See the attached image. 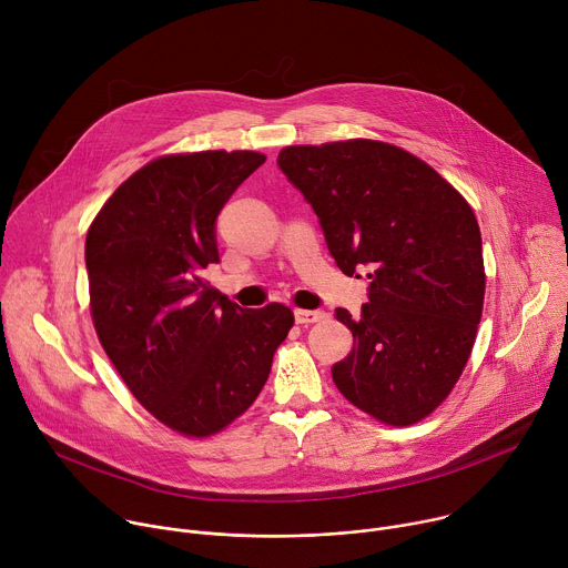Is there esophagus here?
<instances>
[{"label":"esophagus","mask_w":568,"mask_h":568,"mask_svg":"<svg viewBox=\"0 0 568 568\" xmlns=\"http://www.w3.org/2000/svg\"><path fill=\"white\" fill-rule=\"evenodd\" d=\"M328 314L323 310H296L294 312V318L296 323H301V326H310V323H316V321H323Z\"/></svg>","instance_id":"obj_1"}]
</instances>
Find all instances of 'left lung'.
<instances>
[{
    "label": "left lung",
    "mask_w": 568,
    "mask_h": 568,
    "mask_svg": "<svg viewBox=\"0 0 568 568\" xmlns=\"http://www.w3.org/2000/svg\"><path fill=\"white\" fill-rule=\"evenodd\" d=\"M278 169L316 213L337 267L371 272L362 314L335 312L353 333L333 366L337 388L386 425L423 420L460 377L480 321L474 211L423 159L382 141L290 145Z\"/></svg>",
    "instance_id": "left-lung-1"
}]
</instances>
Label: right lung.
Listing matches in <instances>:
<instances>
[{
  "label": "right lung",
  "mask_w": 568,
  "mask_h": 568,
  "mask_svg": "<svg viewBox=\"0 0 568 568\" xmlns=\"http://www.w3.org/2000/svg\"><path fill=\"white\" fill-rule=\"evenodd\" d=\"M265 154L206 150L150 161L88 231L94 328L143 407L184 436H211L263 390L294 314L240 307L204 281L215 222Z\"/></svg>",
  "instance_id": "add662e5"
}]
</instances>
